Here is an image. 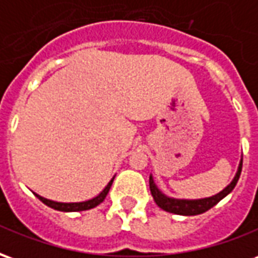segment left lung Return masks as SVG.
Segmentation results:
<instances>
[{"instance_id":"8db88e82","label":"left lung","mask_w":258,"mask_h":258,"mask_svg":"<svg viewBox=\"0 0 258 258\" xmlns=\"http://www.w3.org/2000/svg\"><path fill=\"white\" fill-rule=\"evenodd\" d=\"M242 162L243 157L240 159L238 166V171L235 174V177L232 181L220 190L218 194L209 196V198H200V199H177V198H171L167 196L166 194H163L162 190L157 188V185L155 184L153 177H149V188H151V194L153 196V199L156 202V205L163 209L164 211L173 213V214H178V216H198L202 214L205 211L210 210L213 206H216L220 200H222L227 195H229L235 188V185L238 184V179L240 177V171H242Z\"/></svg>"}]
</instances>
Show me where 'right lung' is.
<instances>
[{"label":"right lung","mask_w":258,"mask_h":258,"mask_svg":"<svg viewBox=\"0 0 258 258\" xmlns=\"http://www.w3.org/2000/svg\"><path fill=\"white\" fill-rule=\"evenodd\" d=\"M113 177L107 185L101 190V194L96 195L95 198H92V199L84 200V202H76V203H63V202H55V200L47 199V198H42L38 194H34L38 198V199L41 200L44 205H47L48 207H51L53 210H58V211H64V213H72V211H84V210H90V209H94L96 206H99L105 200L106 198V195L109 194V190H110V186L113 184Z\"/></svg>","instance_id":"1"}]
</instances>
